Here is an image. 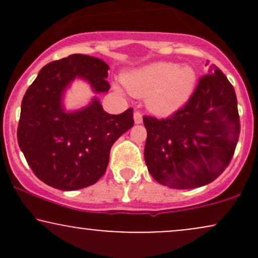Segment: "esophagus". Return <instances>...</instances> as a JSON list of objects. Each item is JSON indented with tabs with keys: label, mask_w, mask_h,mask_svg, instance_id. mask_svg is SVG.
Here are the masks:
<instances>
[{
	"label": "esophagus",
	"mask_w": 258,
	"mask_h": 258,
	"mask_svg": "<svg viewBox=\"0 0 258 258\" xmlns=\"http://www.w3.org/2000/svg\"><path fill=\"white\" fill-rule=\"evenodd\" d=\"M133 119H135V123H139L143 122V116H142V114L139 111H135V114H133Z\"/></svg>",
	"instance_id": "esophagus-1"
}]
</instances>
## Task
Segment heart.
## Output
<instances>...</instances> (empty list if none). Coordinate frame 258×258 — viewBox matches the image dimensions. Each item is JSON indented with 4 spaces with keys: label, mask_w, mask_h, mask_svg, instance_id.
<instances>
[{
    "label": "heart",
    "mask_w": 258,
    "mask_h": 258,
    "mask_svg": "<svg viewBox=\"0 0 258 258\" xmlns=\"http://www.w3.org/2000/svg\"><path fill=\"white\" fill-rule=\"evenodd\" d=\"M197 82L194 68L172 61H155L123 75L127 91L138 98L148 97V110L160 117L182 109L193 96Z\"/></svg>",
    "instance_id": "heart-1"
}]
</instances>
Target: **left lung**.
Returning a JSON list of instances; mask_svg holds the SVG:
<instances>
[{"instance_id": "obj_1", "label": "left lung", "mask_w": 258, "mask_h": 258, "mask_svg": "<svg viewBox=\"0 0 258 258\" xmlns=\"http://www.w3.org/2000/svg\"><path fill=\"white\" fill-rule=\"evenodd\" d=\"M144 160L156 182L173 189L209 184L226 170L240 122L234 87L214 64L189 102L166 120L144 117Z\"/></svg>"}]
</instances>
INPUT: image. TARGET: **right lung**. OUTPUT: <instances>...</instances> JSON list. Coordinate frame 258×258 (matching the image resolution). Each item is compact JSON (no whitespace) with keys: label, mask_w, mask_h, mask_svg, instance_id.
Masks as SVG:
<instances>
[{"label":"right lung","mask_w":258,"mask_h":258,"mask_svg":"<svg viewBox=\"0 0 258 258\" xmlns=\"http://www.w3.org/2000/svg\"><path fill=\"white\" fill-rule=\"evenodd\" d=\"M109 65L72 54L44 65L26 91L18 126V144L38 179L60 190L90 186L105 173L112 144L133 126V109L104 111L98 94L110 90ZM82 79L96 94L88 105L69 111L66 91Z\"/></svg>","instance_id":"obj_1"}]
</instances>
